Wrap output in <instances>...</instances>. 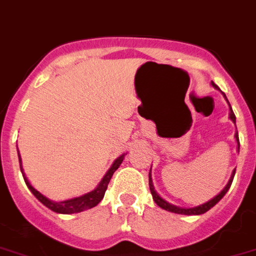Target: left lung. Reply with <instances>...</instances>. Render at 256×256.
Segmentation results:
<instances>
[{
	"label": "left lung",
	"instance_id": "left-lung-1",
	"mask_svg": "<svg viewBox=\"0 0 256 256\" xmlns=\"http://www.w3.org/2000/svg\"><path fill=\"white\" fill-rule=\"evenodd\" d=\"M212 86L214 88H217V90H220L218 86L214 85V82H212ZM224 98H225V100L228 102V104H229V118L230 120L233 122L234 124H236V115H234L233 110H232V107H230V103L229 100H228L226 95L224 94ZM236 141H237V146H238V152H240V138H238V132H236ZM152 168L150 171H149V188H150V192H152V196H153V200L156 202V204H157L160 208L164 209V210H168V212H172V213H178V214H187V216H191V214H202V213L208 212L209 209L213 208V206H216L217 202H220V200L222 199L224 196H225V194L228 192V190L230 188V186H232V182H233L234 179V174H236V170H233V172H232V176H230L229 182H228V184L224 187V190L221 192H220L218 195H216L213 199H210L209 202H204V204H200V206H194V208H182V206H174V204H171V202H166V200L164 199V198H161V196L158 195L157 191L154 190V186H153V180H152Z\"/></svg>",
	"mask_w": 256,
	"mask_h": 256
}]
</instances>
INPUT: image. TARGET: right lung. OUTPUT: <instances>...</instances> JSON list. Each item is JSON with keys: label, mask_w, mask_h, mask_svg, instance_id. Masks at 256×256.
<instances>
[{"label": "right lung", "mask_w": 256, "mask_h": 256, "mask_svg": "<svg viewBox=\"0 0 256 256\" xmlns=\"http://www.w3.org/2000/svg\"><path fill=\"white\" fill-rule=\"evenodd\" d=\"M124 157H126V154H122L120 157H118L114 161V164H111V168H108V171L106 172L104 176L102 178V180L99 182V184L96 186V188L92 190V191L88 192L85 195L78 196V198H73V199H68L64 200V202H54V200L48 199L47 196H44L42 192H39L38 190H35L31 186V183L28 182V179L26 178V175L23 172V168H22V160H20V156H19L18 152V158H19V164H20V171H22L23 179L26 182L27 187L28 190L34 194V196L39 200L43 206H46L47 208H50V210H54L56 213H61V214H72V213H80L84 212L86 209L94 208L95 206H98L100 200L103 199V196H104V192L107 190V186H108L110 180L112 178L114 172H115L119 166L123 162Z\"/></svg>", "instance_id": "1"}]
</instances>
